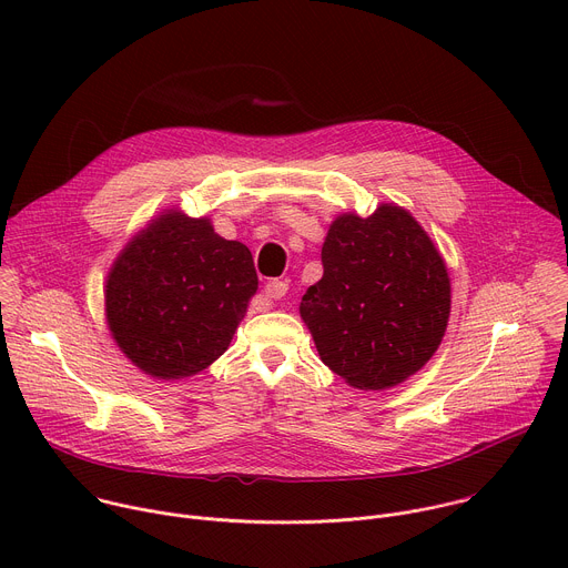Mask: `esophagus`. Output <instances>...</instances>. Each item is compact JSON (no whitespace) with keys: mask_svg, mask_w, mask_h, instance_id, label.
Wrapping results in <instances>:
<instances>
[{"mask_svg":"<svg viewBox=\"0 0 568 568\" xmlns=\"http://www.w3.org/2000/svg\"><path fill=\"white\" fill-rule=\"evenodd\" d=\"M285 294H287V283L285 281H270L265 285V296L270 301H281Z\"/></svg>","mask_w":568,"mask_h":568,"instance_id":"34e87169","label":"esophagus"}]
</instances>
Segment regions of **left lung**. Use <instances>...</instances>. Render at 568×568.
Instances as JSON below:
<instances>
[{
    "instance_id": "8db88e82",
    "label": "left lung",
    "mask_w": 568,
    "mask_h": 568,
    "mask_svg": "<svg viewBox=\"0 0 568 568\" xmlns=\"http://www.w3.org/2000/svg\"><path fill=\"white\" fill-rule=\"evenodd\" d=\"M323 276L301 301L321 362L362 390L390 388L438 351L452 287L443 256L409 211L339 215L321 247Z\"/></svg>"
}]
</instances>
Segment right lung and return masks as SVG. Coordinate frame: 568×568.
Listing matches in <instances>:
<instances>
[{
  "label": "right lung",
  "instance_id": "obj_1",
  "mask_svg": "<svg viewBox=\"0 0 568 568\" xmlns=\"http://www.w3.org/2000/svg\"><path fill=\"white\" fill-rule=\"evenodd\" d=\"M258 290L252 252L209 217L171 209L139 231L105 283L108 326L123 355L156 379L211 366Z\"/></svg>",
  "mask_w": 568,
  "mask_h": 568
}]
</instances>
